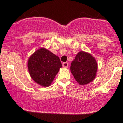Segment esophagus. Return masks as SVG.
<instances>
[{
	"mask_svg": "<svg viewBox=\"0 0 123 123\" xmlns=\"http://www.w3.org/2000/svg\"><path fill=\"white\" fill-rule=\"evenodd\" d=\"M62 66L64 67V68H67L68 67V62H63L62 63Z\"/></svg>",
	"mask_w": 123,
	"mask_h": 123,
	"instance_id": "obj_1",
	"label": "esophagus"
}]
</instances>
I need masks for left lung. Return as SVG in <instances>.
Masks as SVG:
<instances>
[{"label": "left lung", "instance_id": "obj_1", "mask_svg": "<svg viewBox=\"0 0 123 123\" xmlns=\"http://www.w3.org/2000/svg\"><path fill=\"white\" fill-rule=\"evenodd\" d=\"M70 69L75 80L80 85H85L95 79L98 64L91 55L81 51L71 62Z\"/></svg>", "mask_w": 123, "mask_h": 123}]
</instances>
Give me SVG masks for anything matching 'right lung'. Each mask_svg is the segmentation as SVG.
I'll return each instance as SVG.
<instances>
[{"label":"right lung","instance_id":"add662e5","mask_svg":"<svg viewBox=\"0 0 123 123\" xmlns=\"http://www.w3.org/2000/svg\"><path fill=\"white\" fill-rule=\"evenodd\" d=\"M61 67L59 57L44 48L36 51L28 61V71L33 80L44 87L50 86Z\"/></svg>","mask_w":123,"mask_h":123}]
</instances>
